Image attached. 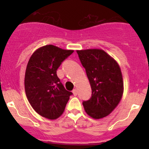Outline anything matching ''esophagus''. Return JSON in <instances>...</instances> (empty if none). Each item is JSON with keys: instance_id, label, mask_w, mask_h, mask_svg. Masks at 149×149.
I'll list each match as a JSON object with an SVG mask.
<instances>
[{"instance_id": "1", "label": "esophagus", "mask_w": 149, "mask_h": 149, "mask_svg": "<svg viewBox=\"0 0 149 149\" xmlns=\"http://www.w3.org/2000/svg\"><path fill=\"white\" fill-rule=\"evenodd\" d=\"M73 95H74V96L77 95V90H76V88L73 90Z\"/></svg>"}]
</instances>
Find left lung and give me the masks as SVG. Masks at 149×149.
Listing matches in <instances>:
<instances>
[{
    "label": "left lung",
    "mask_w": 149,
    "mask_h": 149,
    "mask_svg": "<svg viewBox=\"0 0 149 149\" xmlns=\"http://www.w3.org/2000/svg\"><path fill=\"white\" fill-rule=\"evenodd\" d=\"M91 85V97L83 102L87 115L101 119L115 109L123 97V80L119 65L101 49L76 50Z\"/></svg>",
    "instance_id": "left-lung-1"
}]
</instances>
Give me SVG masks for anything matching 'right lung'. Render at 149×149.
<instances>
[{"mask_svg":"<svg viewBox=\"0 0 149 149\" xmlns=\"http://www.w3.org/2000/svg\"><path fill=\"white\" fill-rule=\"evenodd\" d=\"M73 52L47 45L36 49L30 57L25 72V92L33 109L43 118L55 120L65 110L72 92L64 88L56 73Z\"/></svg>","mask_w":149,"mask_h":149,"instance_id":"obj_1","label":"right lung"}]
</instances>
